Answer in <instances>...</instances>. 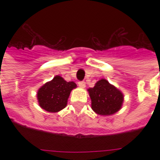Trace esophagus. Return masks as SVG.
<instances>
[{"instance_id":"esophagus-1","label":"esophagus","mask_w":160,"mask_h":160,"mask_svg":"<svg viewBox=\"0 0 160 160\" xmlns=\"http://www.w3.org/2000/svg\"><path fill=\"white\" fill-rule=\"evenodd\" d=\"M78 86L81 88H84V87H86V82L85 81H79L78 82Z\"/></svg>"}]
</instances>
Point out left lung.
<instances>
[{"label": "left lung", "mask_w": 160, "mask_h": 160, "mask_svg": "<svg viewBox=\"0 0 160 160\" xmlns=\"http://www.w3.org/2000/svg\"><path fill=\"white\" fill-rule=\"evenodd\" d=\"M92 109L97 114L109 116L118 112L123 103V94L104 79L98 80L92 88L88 89Z\"/></svg>", "instance_id": "left-lung-1"}]
</instances>
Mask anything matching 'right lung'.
I'll return each instance as SVG.
<instances>
[{"mask_svg": "<svg viewBox=\"0 0 160 160\" xmlns=\"http://www.w3.org/2000/svg\"><path fill=\"white\" fill-rule=\"evenodd\" d=\"M76 87L73 81L67 82L62 77L56 75L38 91L40 107L49 112H58L66 107L70 92Z\"/></svg>", "mask_w": 160, "mask_h": 160, "instance_id": "add662e5", "label": "right lung"}]
</instances>
